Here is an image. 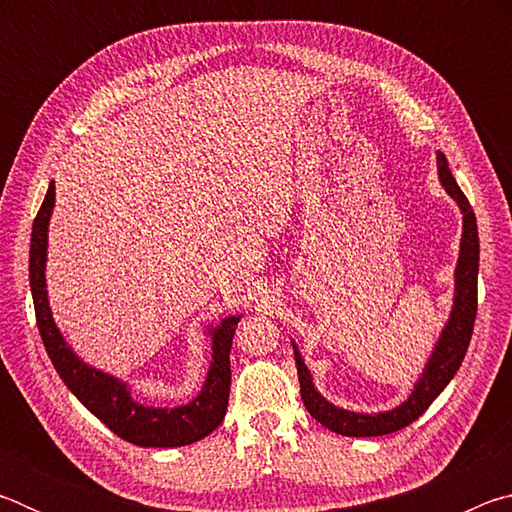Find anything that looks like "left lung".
Masks as SVG:
<instances>
[{
	"label": "left lung",
	"mask_w": 512,
	"mask_h": 512,
	"mask_svg": "<svg viewBox=\"0 0 512 512\" xmlns=\"http://www.w3.org/2000/svg\"><path fill=\"white\" fill-rule=\"evenodd\" d=\"M436 160L440 185L454 198L458 210L463 214V235L454 271L452 311H449V318L443 332H440V339L433 345L431 357L424 363L422 375L415 381L411 395L391 411L357 413L341 409V406L327 402L318 393V388L314 386V377H311L309 368L305 366V359H302L298 345L291 341L293 354H296L300 395L302 402H305V409L311 413V418H316L323 427L332 429L334 433H341V436L372 438L409 427L413 420H418L429 409V404L454 379L456 370L461 368L465 359L467 345H470L476 318V280H479V230H476V216L472 205L461 192V187L456 185L452 171H449L447 158L443 153H438Z\"/></svg>",
	"instance_id": "obj_1"
}]
</instances>
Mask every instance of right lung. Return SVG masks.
Listing matches in <instances>:
<instances>
[{"label": "right lung", "mask_w": 512, "mask_h": 512, "mask_svg": "<svg viewBox=\"0 0 512 512\" xmlns=\"http://www.w3.org/2000/svg\"><path fill=\"white\" fill-rule=\"evenodd\" d=\"M54 205L56 187L51 183L36 221H33L29 280L42 343H45L49 359L54 363L60 379L76 395V400L92 415H97L112 433H117L119 438L137 447H183L205 438L207 433H212L223 422L225 409H228L230 348L241 316H225L219 325L207 329L212 339V361L201 393L192 402L173 406V409L137 402L126 381L90 366L69 348L54 316H51L45 271L49 221Z\"/></svg>", "instance_id": "right-lung-1"}]
</instances>
